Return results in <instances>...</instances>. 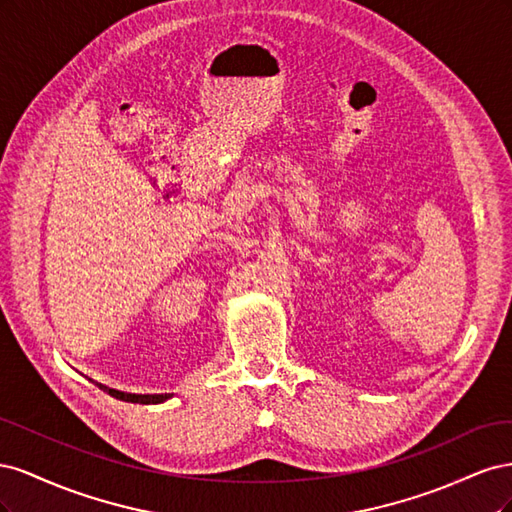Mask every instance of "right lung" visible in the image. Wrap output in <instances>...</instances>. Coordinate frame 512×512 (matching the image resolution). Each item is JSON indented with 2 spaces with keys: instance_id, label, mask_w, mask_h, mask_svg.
I'll return each instance as SVG.
<instances>
[{
  "instance_id": "add662e5",
  "label": "right lung",
  "mask_w": 512,
  "mask_h": 512,
  "mask_svg": "<svg viewBox=\"0 0 512 512\" xmlns=\"http://www.w3.org/2000/svg\"><path fill=\"white\" fill-rule=\"evenodd\" d=\"M111 393H115L121 399L132 401V404H160V401H166L170 397V395H123L119 391H111Z\"/></svg>"
}]
</instances>
